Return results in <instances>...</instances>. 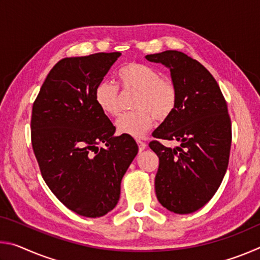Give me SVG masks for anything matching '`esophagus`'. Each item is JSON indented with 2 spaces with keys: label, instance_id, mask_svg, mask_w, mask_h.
Here are the masks:
<instances>
[{
  "label": "esophagus",
  "instance_id": "1",
  "mask_svg": "<svg viewBox=\"0 0 260 260\" xmlns=\"http://www.w3.org/2000/svg\"><path fill=\"white\" fill-rule=\"evenodd\" d=\"M136 143H138V146H139V150H140V151L144 150V149H146V147H147V144L144 143L143 141H141V140H136Z\"/></svg>",
  "mask_w": 260,
  "mask_h": 260
}]
</instances>
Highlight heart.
Wrapping results in <instances>:
<instances>
[{"label": "heart", "instance_id": "b5f03b06", "mask_svg": "<svg viewBox=\"0 0 260 260\" xmlns=\"http://www.w3.org/2000/svg\"><path fill=\"white\" fill-rule=\"evenodd\" d=\"M121 87L138 90L134 99V111L121 114L116 121L120 134L141 138L152 126L155 118L165 120L177 107L178 89L173 80L160 77L155 68L136 63L125 64L117 73ZM94 99L101 111L110 117L120 113L119 89L112 81L102 80L94 90Z\"/></svg>", "mask_w": 260, "mask_h": 260}]
</instances>
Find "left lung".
<instances>
[{
    "label": "left lung",
    "mask_w": 260,
    "mask_h": 260,
    "mask_svg": "<svg viewBox=\"0 0 260 260\" xmlns=\"http://www.w3.org/2000/svg\"><path fill=\"white\" fill-rule=\"evenodd\" d=\"M146 58L169 68L178 89L177 107L149 143L159 158L157 199L171 212H195L212 199L228 167L232 122L226 100L212 74L183 52L166 50ZM160 139L178 140L179 147L167 148Z\"/></svg>",
    "instance_id": "8db88e82"
}]
</instances>
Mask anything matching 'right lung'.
Wrapping results in <instances>:
<instances>
[{
  "mask_svg": "<svg viewBox=\"0 0 260 260\" xmlns=\"http://www.w3.org/2000/svg\"><path fill=\"white\" fill-rule=\"evenodd\" d=\"M120 55L60 59L33 103L30 140L42 178L68 209L88 218L117 205L121 179L139 150L131 136H113L116 127L94 99Z\"/></svg>",
  "mask_w": 260,
  "mask_h": 260,
  "instance_id": "right-lung-1",
  "label": "right lung"
}]
</instances>
